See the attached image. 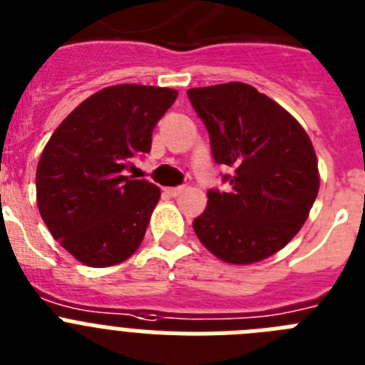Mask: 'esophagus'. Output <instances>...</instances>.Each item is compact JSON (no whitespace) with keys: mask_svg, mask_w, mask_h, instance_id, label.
Instances as JSON below:
<instances>
[{"mask_svg":"<svg viewBox=\"0 0 365 365\" xmlns=\"http://www.w3.org/2000/svg\"><path fill=\"white\" fill-rule=\"evenodd\" d=\"M182 191H183V185L169 187V189H165V192H167L169 196H178V195H182Z\"/></svg>","mask_w":365,"mask_h":365,"instance_id":"1","label":"esophagus"}]
</instances>
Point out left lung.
I'll list each match as a JSON object with an SVG mask.
<instances>
[{
  "label": "left lung",
  "instance_id": "obj_1",
  "mask_svg": "<svg viewBox=\"0 0 365 365\" xmlns=\"http://www.w3.org/2000/svg\"><path fill=\"white\" fill-rule=\"evenodd\" d=\"M209 132L211 154L230 189L207 191L192 220L209 252L250 264L284 248L305 224L319 189L318 160L303 126L250 84L227 82L187 91Z\"/></svg>",
  "mask_w": 365,
  "mask_h": 365
}]
</instances>
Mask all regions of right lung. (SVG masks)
Here are the masks:
<instances>
[{"label":"right lung","instance_id":"obj_1","mask_svg":"<svg viewBox=\"0 0 365 365\" xmlns=\"http://www.w3.org/2000/svg\"><path fill=\"white\" fill-rule=\"evenodd\" d=\"M176 97L170 88H104L47 141L36 169L38 209L51 235L82 264L123 262L143 240L160 189L126 173L150 152L154 126Z\"/></svg>","mask_w":365,"mask_h":365}]
</instances>
